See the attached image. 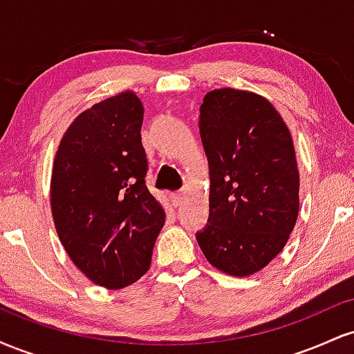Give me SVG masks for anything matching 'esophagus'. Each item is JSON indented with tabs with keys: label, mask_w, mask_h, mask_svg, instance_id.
Listing matches in <instances>:
<instances>
[{
	"label": "esophagus",
	"mask_w": 354,
	"mask_h": 354,
	"mask_svg": "<svg viewBox=\"0 0 354 354\" xmlns=\"http://www.w3.org/2000/svg\"><path fill=\"white\" fill-rule=\"evenodd\" d=\"M183 200H185V191H174V193H171V203L173 206H180Z\"/></svg>",
	"instance_id": "34e87169"
}]
</instances>
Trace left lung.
I'll list each match as a JSON object with an SVG mask.
<instances>
[{
    "label": "left lung",
    "mask_w": 354,
    "mask_h": 354,
    "mask_svg": "<svg viewBox=\"0 0 354 354\" xmlns=\"http://www.w3.org/2000/svg\"><path fill=\"white\" fill-rule=\"evenodd\" d=\"M200 135L209 165V216L198 245L219 271L250 276L281 253L298 218L290 129L263 96L221 88L203 100Z\"/></svg>",
    "instance_id": "obj_1"
}]
</instances>
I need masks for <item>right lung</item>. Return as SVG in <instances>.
I'll list each match as a JSON object with an SVG mask.
<instances>
[{"label": "right lung", "instance_id": "obj_1", "mask_svg": "<svg viewBox=\"0 0 354 354\" xmlns=\"http://www.w3.org/2000/svg\"><path fill=\"white\" fill-rule=\"evenodd\" d=\"M143 104L133 91L73 121L53 163L51 211L71 261L95 284L120 290L148 271L165 209L146 186Z\"/></svg>", "mask_w": 354, "mask_h": 354}]
</instances>
